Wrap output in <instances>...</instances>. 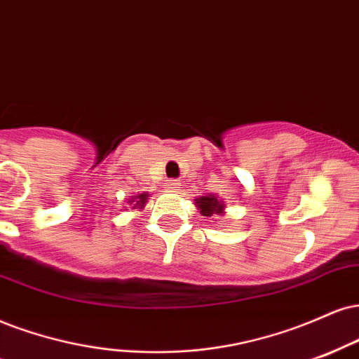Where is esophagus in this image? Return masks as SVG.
I'll return each instance as SVG.
<instances>
[{"instance_id":"obj_1","label":"esophagus","mask_w":359,"mask_h":359,"mask_svg":"<svg viewBox=\"0 0 359 359\" xmlns=\"http://www.w3.org/2000/svg\"><path fill=\"white\" fill-rule=\"evenodd\" d=\"M167 189H170V191H179L180 182H179V180H168Z\"/></svg>"}]
</instances>
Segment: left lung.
Segmentation results:
<instances>
[{"mask_svg":"<svg viewBox=\"0 0 359 359\" xmlns=\"http://www.w3.org/2000/svg\"><path fill=\"white\" fill-rule=\"evenodd\" d=\"M196 205L204 217H212L214 214H224V202L219 201V198L212 196V194H210V196H202L196 198Z\"/></svg>","mask_w":359,"mask_h":359,"instance_id":"1","label":"left lung"}]
</instances>
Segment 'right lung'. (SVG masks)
<instances>
[{
    "label": "right lung",
    "instance_id": "obj_1",
    "mask_svg": "<svg viewBox=\"0 0 359 359\" xmlns=\"http://www.w3.org/2000/svg\"><path fill=\"white\" fill-rule=\"evenodd\" d=\"M147 201H149V194H137L128 201V204H132V209H144Z\"/></svg>",
    "mask_w": 359,
    "mask_h": 359
}]
</instances>
